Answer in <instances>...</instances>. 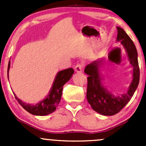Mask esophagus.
Returning a JSON list of instances; mask_svg holds the SVG:
<instances>
[{
    "mask_svg": "<svg viewBox=\"0 0 146 146\" xmlns=\"http://www.w3.org/2000/svg\"><path fill=\"white\" fill-rule=\"evenodd\" d=\"M75 70H76L77 73H81L82 71V64L76 65V67H75Z\"/></svg>",
    "mask_w": 146,
    "mask_h": 146,
    "instance_id": "34e87169",
    "label": "esophagus"
}]
</instances>
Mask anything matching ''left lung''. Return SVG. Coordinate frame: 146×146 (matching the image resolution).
I'll return each instance as SVG.
<instances>
[{"mask_svg": "<svg viewBox=\"0 0 146 146\" xmlns=\"http://www.w3.org/2000/svg\"><path fill=\"white\" fill-rule=\"evenodd\" d=\"M117 28V42L124 47L129 62L133 67V79L126 93L115 95L109 91L102 82L100 68L104 60L100 58L88 64L84 72L88 75L87 100L92 110L104 116H112L120 111L133 97L138 88L140 79V70L138 61V53L133 41L120 27Z\"/></svg>", "mask_w": 146, "mask_h": 146, "instance_id": "1", "label": "left lung"}]
</instances>
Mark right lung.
I'll return each instance as SVG.
<instances>
[{
  "instance_id": "add662e5",
  "label": "right lung",
  "mask_w": 146,
  "mask_h": 146,
  "mask_svg": "<svg viewBox=\"0 0 146 146\" xmlns=\"http://www.w3.org/2000/svg\"><path fill=\"white\" fill-rule=\"evenodd\" d=\"M10 67V61L8 63V76ZM73 73H74V70L72 68L58 72L46 98H44L43 100L36 103V104H27L17 98L15 93L14 95L20 105L30 114L36 116L48 115L56 110V107L59 104L62 95L63 86L70 80Z\"/></svg>"
}]
</instances>
